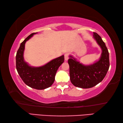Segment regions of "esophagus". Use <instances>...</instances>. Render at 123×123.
I'll list each match as a JSON object with an SVG mask.
<instances>
[{"label":"esophagus","instance_id":"obj_1","mask_svg":"<svg viewBox=\"0 0 123 123\" xmlns=\"http://www.w3.org/2000/svg\"><path fill=\"white\" fill-rule=\"evenodd\" d=\"M68 59H69V55H68V54L66 53L64 54V60H65V61H67Z\"/></svg>","mask_w":123,"mask_h":123}]
</instances>
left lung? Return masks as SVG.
I'll list each match as a JSON object with an SVG mask.
<instances>
[{
  "mask_svg": "<svg viewBox=\"0 0 123 123\" xmlns=\"http://www.w3.org/2000/svg\"><path fill=\"white\" fill-rule=\"evenodd\" d=\"M93 37L102 50L98 61L89 65H84L72 55L68 61L70 81L79 88H89L96 86L102 81L109 69V53L105 43L97 33L93 32Z\"/></svg>",
  "mask_w": 123,
  "mask_h": 123,
  "instance_id": "8db88e82",
  "label": "left lung"
}]
</instances>
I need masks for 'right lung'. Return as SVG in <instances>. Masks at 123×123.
<instances>
[{
	"instance_id": "1",
	"label": "right lung",
	"mask_w": 123,
	"mask_h": 123,
	"mask_svg": "<svg viewBox=\"0 0 123 123\" xmlns=\"http://www.w3.org/2000/svg\"><path fill=\"white\" fill-rule=\"evenodd\" d=\"M36 33H32L21 43L17 52L16 69L24 82L36 89H44L50 87L55 81V76L59 67L64 62V55L51 60L45 65L35 67L30 66L24 61L23 54L25 44Z\"/></svg>"
}]
</instances>
